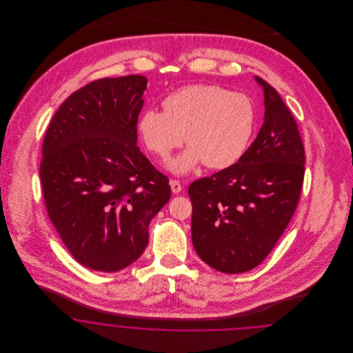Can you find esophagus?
Returning <instances> with one entry per match:
<instances>
[{"label": "esophagus", "mask_w": 353, "mask_h": 353, "mask_svg": "<svg viewBox=\"0 0 353 353\" xmlns=\"http://www.w3.org/2000/svg\"><path fill=\"white\" fill-rule=\"evenodd\" d=\"M169 184H170L172 192H173L174 194H177V193H180V192L183 190V185L180 184V181H177V180H170Z\"/></svg>", "instance_id": "obj_1"}]
</instances>
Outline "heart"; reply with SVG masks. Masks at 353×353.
<instances>
[{"label":"heart","mask_w":353,"mask_h":353,"mask_svg":"<svg viewBox=\"0 0 353 353\" xmlns=\"http://www.w3.org/2000/svg\"><path fill=\"white\" fill-rule=\"evenodd\" d=\"M163 111L147 110L139 132L150 151L165 160L183 143L189 148L169 164L184 174L203 163L208 168L234 165L245 154L255 130V107L241 92L217 84H190L169 94Z\"/></svg>","instance_id":"1"}]
</instances>
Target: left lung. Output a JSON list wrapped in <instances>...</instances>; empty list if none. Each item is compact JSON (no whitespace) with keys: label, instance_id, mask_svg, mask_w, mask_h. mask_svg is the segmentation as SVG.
Instances as JSON below:
<instances>
[{"label":"left lung","instance_id":"obj_1","mask_svg":"<svg viewBox=\"0 0 353 353\" xmlns=\"http://www.w3.org/2000/svg\"><path fill=\"white\" fill-rule=\"evenodd\" d=\"M265 121L249 150L229 168L192 183V242L210 268L241 274L272 250L294 216L304 177L296 121L262 78Z\"/></svg>","mask_w":353,"mask_h":353}]
</instances>
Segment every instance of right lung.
Returning a JSON list of instances; mask_svg holds the SVG:
<instances>
[{"mask_svg":"<svg viewBox=\"0 0 353 353\" xmlns=\"http://www.w3.org/2000/svg\"><path fill=\"white\" fill-rule=\"evenodd\" d=\"M147 78L85 84L51 119L39 167L48 214L84 268L125 269L148 245V225L170 199L168 177L137 147Z\"/></svg>","mask_w":353,"mask_h":353,"instance_id":"1","label":"right lung"}]
</instances>
